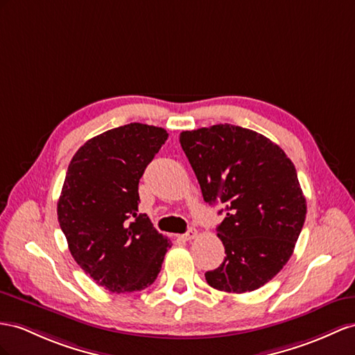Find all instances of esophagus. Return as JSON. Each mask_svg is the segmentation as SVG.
Returning <instances> with one entry per match:
<instances>
[{
  "instance_id": "1",
  "label": "esophagus",
  "mask_w": 355,
  "mask_h": 355,
  "mask_svg": "<svg viewBox=\"0 0 355 355\" xmlns=\"http://www.w3.org/2000/svg\"><path fill=\"white\" fill-rule=\"evenodd\" d=\"M196 235H198L196 230H189L186 234L181 235V239H183V240H193Z\"/></svg>"
}]
</instances>
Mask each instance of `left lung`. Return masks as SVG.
I'll use <instances>...</instances> for the list:
<instances>
[{"label":"left lung","mask_w":355,"mask_h":355,"mask_svg":"<svg viewBox=\"0 0 355 355\" xmlns=\"http://www.w3.org/2000/svg\"><path fill=\"white\" fill-rule=\"evenodd\" d=\"M180 144L204 201L226 210L217 226L226 257L205 272L207 284L235 294L266 285L293 255L306 219L294 163L264 135L232 124L181 132Z\"/></svg>","instance_id":"obj_1"}]
</instances>
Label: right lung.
<instances>
[{"instance_id": "obj_1", "label": "right lung", "mask_w": 355, "mask_h": 355, "mask_svg": "<svg viewBox=\"0 0 355 355\" xmlns=\"http://www.w3.org/2000/svg\"><path fill=\"white\" fill-rule=\"evenodd\" d=\"M166 139L162 127L130 123L87 141L69 165L61 231L78 266L111 293L150 286L171 248L138 210L139 180Z\"/></svg>"}]
</instances>
